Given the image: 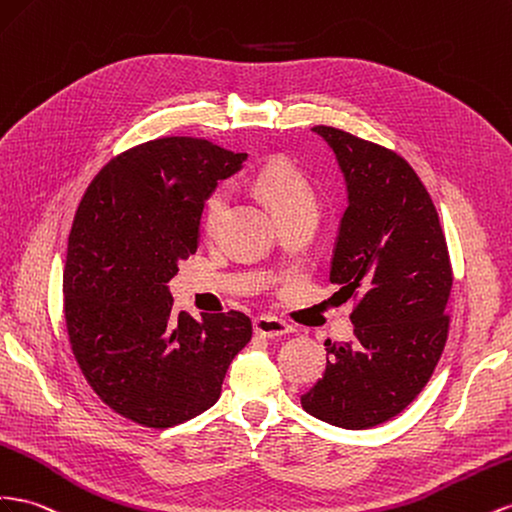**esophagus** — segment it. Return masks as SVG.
<instances>
[{
	"mask_svg": "<svg viewBox=\"0 0 512 512\" xmlns=\"http://www.w3.org/2000/svg\"><path fill=\"white\" fill-rule=\"evenodd\" d=\"M254 334L262 338H280L290 334V325L275 316H258L254 319Z\"/></svg>",
	"mask_w": 512,
	"mask_h": 512,
	"instance_id": "obj_1",
	"label": "esophagus"
}]
</instances>
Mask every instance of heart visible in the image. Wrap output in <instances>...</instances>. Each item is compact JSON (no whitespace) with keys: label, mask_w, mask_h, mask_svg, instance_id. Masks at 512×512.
<instances>
[{"label":"heart","mask_w":512,"mask_h":512,"mask_svg":"<svg viewBox=\"0 0 512 512\" xmlns=\"http://www.w3.org/2000/svg\"><path fill=\"white\" fill-rule=\"evenodd\" d=\"M254 187L280 219L288 217L303 206L314 204V193L308 178L288 159H271L254 174ZM228 189L215 187L202 204L200 226L206 234H213L226 215Z\"/></svg>","instance_id":"1"}]
</instances>
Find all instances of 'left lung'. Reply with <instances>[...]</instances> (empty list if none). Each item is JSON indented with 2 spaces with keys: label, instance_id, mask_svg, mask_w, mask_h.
I'll use <instances>...</instances> for the list:
<instances>
[{
  "label": "left lung",
  "instance_id": "8db88e82",
  "mask_svg": "<svg viewBox=\"0 0 512 512\" xmlns=\"http://www.w3.org/2000/svg\"><path fill=\"white\" fill-rule=\"evenodd\" d=\"M312 131L334 148L349 185L329 282L355 301V338L325 340V375L301 407L342 428H370L422 392L446 347L448 243L431 196L403 157L336 127Z\"/></svg>",
  "mask_w": 512,
  "mask_h": 512
}]
</instances>
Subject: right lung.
Segmentation results:
<instances>
[{
	"label": "right lung",
	"mask_w": 512,
	"mask_h": 512,
	"mask_svg": "<svg viewBox=\"0 0 512 512\" xmlns=\"http://www.w3.org/2000/svg\"><path fill=\"white\" fill-rule=\"evenodd\" d=\"M245 157L159 137L103 165L77 206L62 275L68 342L96 396L135 424L170 428L213 407L252 340L250 316H176L168 290L198 250L206 196Z\"/></svg>",
	"instance_id": "add662e5"
}]
</instances>
